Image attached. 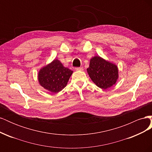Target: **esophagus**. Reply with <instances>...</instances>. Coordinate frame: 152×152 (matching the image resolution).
<instances>
[{
	"instance_id": "obj_1",
	"label": "esophagus",
	"mask_w": 152,
	"mask_h": 152,
	"mask_svg": "<svg viewBox=\"0 0 152 152\" xmlns=\"http://www.w3.org/2000/svg\"><path fill=\"white\" fill-rule=\"evenodd\" d=\"M84 70L83 67H77V68H75V70H79V71H82Z\"/></svg>"
}]
</instances>
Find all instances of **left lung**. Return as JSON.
<instances>
[{"label":"left lung","instance_id":"obj_1","mask_svg":"<svg viewBox=\"0 0 152 152\" xmlns=\"http://www.w3.org/2000/svg\"><path fill=\"white\" fill-rule=\"evenodd\" d=\"M87 71L94 83L103 89H107L115 84L118 78V70L115 64L99 56H95L90 59Z\"/></svg>","mask_w":152,"mask_h":152}]
</instances>
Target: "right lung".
Returning <instances> with one entry per match:
<instances>
[{
  "instance_id": "1",
  "label": "right lung",
  "mask_w": 152,
  "mask_h": 152,
  "mask_svg": "<svg viewBox=\"0 0 152 152\" xmlns=\"http://www.w3.org/2000/svg\"><path fill=\"white\" fill-rule=\"evenodd\" d=\"M72 73L73 71L64 66L58 59H55L39 70L38 80L45 89L57 93L66 86Z\"/></svg>"
}]
</instances>
